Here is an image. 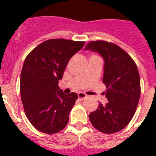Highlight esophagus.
Here are the masks:
<instances>
[{
  "mask_svg": "<svg viewBox=\"0 0 156 156\" xmlns=\"http://www.w3.org/2000/svg\"><path fill=\"white\" fill-rule=\"evenodd\" d=\"M78 98H79V99H81V100H83V99H84V98H87V95L85 94H83V93H78Z\"/></svg>",
  "mask_w": 156,
  "mask_h": 156,
  "instance_id": "34e87169",
  "label": "esophagus"
}]
</instances>
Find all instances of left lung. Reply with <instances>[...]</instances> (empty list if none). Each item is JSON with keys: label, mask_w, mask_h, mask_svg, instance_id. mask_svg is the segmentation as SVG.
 Returning a JSON list of instances; mask_svg holds the SVG:
<instances>
[{"label": "left lung", "mask_w": 156, "mask_h": 156, "mask_svg": "<svg viewBox=\"0 0 156 156\" xmlns=\"http://www.w3.org/2000/svg\"><path fill=\"white\" fill-rule=\"evenodd\" d=\"M85 50L98 52L104 59V93L108 103H99L89 115L95 129L114 134L127 125L134 116L140 96V81L137 66L130 56L114 43L90 41Z\"/></svg>", "instance_id": "obj_1"}]
</instances>
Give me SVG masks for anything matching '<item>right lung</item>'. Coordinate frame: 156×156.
Masks as SVG:
<instances>
[{
    "mask_svg": "<svg viewBox=\"0 0 156 156\" xmlns=\"http://www.w3.org/2000/svg\"><path fill=\"white\" fill-rule=\"evenodd\" d=\"M83 45L84 41L51 39L39 44L26 58L20 92L26 115L37 130L55 134L68 124L78 94H64L58 81L70 58Z\"/></svg>",
    "mask_w": 156,
    "mask_h": 156,
    "instance_id": "right-lung-1",
    "label": "right lung"
}]
</instances>
